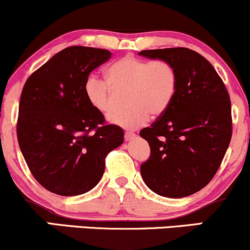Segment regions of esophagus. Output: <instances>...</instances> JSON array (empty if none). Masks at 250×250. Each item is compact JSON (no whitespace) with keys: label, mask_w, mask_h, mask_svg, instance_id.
Wrapping results in <instances>:
<instances>
[{"label":"esophagus","mask_w":250,"mask_h":250,"mask_svg":"<svg viewBox=\"0 0 250 250\" xmlns=\"http://www.w3.org/2000/svg\"><path fill=\"white\" fill-rule=\"evenodd\" d=\"M135 137H136V135H135L134 133H131V131H127V133L125 134V141H131V140H134Z\"/></svg>","instance_id":"obj_1"}]
</instances>
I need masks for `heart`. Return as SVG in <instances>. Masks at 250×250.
Segmentation results:
<instances>
[{
  "label": "heart",
  "mask_w": 250,
  "mask_h": 250,
  "mask_svg": "<svg viewBox=\"0 0 250 250\" xmlns=\"http://www.w3.org/2000/svg\"><path fill=\"white\" fill-rule=\"evenodd\" d=\"M179 75L170 62L123 56L107 70V81L90 75L84 82V95L96 111L107 115L116 105V94L125 93L128 110L116 111L108 121L125 129H137L150 119L161 116L177 93Z\"/></svg>",
  "instance_id": "1"
}]
</instances>
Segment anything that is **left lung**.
Instances as JSON below:
<instances>
[{
	"label": "left lung",
	"instance_id": "1",
	"mask_svg": "<svg viewBox=\"0 0 250 250\" xmlns=\"http://www.w3.org/2000/svg\"><path fill=\"white\" fill-rule=\"evenodd\" d=\"M139 55L170 62L179 75L168 110L140 131L150 157L141 175L154 193L185 197L216 174L231 139L230 97L208 60L188 48L142 50Z\"/></svg>",
	"mask_w": 250,
	"mask_h": 250
}]
</instances>
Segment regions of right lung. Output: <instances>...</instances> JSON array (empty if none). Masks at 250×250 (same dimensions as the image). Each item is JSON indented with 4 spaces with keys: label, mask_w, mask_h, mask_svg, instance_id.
I'll return each instance as SVG.
<instances>
[{
    "label": "right lung",
    "mask_w": 250,
    "mask_h": 250,
    "mask_svg": "<svg viewBox=\"0 0 250 250\" xmlns=\"http://www.w3.org/2000/svg\"><path fill=\"white\" fill-rule=\"evenodd\" d=\"M110 56L105 49L68 47L24 83L17 140L33 176L51 193L75 196L93 189L105 156L123 143L122 128L105 125L83 90L89 74Z\"/></svg>",
    "instance_id": "1"
}]
</instances>
